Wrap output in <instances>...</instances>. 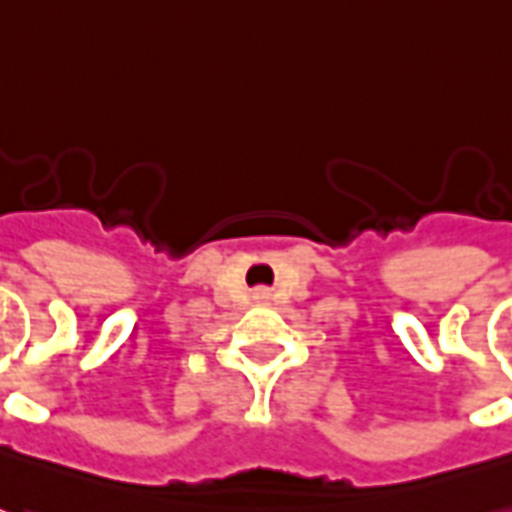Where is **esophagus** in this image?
Returning <instances> with one entry per match:
<instances>
[{
	"label": "esophagus",
	"mask_w": 512,
	"mask_h": 512,
	"mask_svg": "<svg viewBox=\"0 0 512 512\" xmlns=\"http://www.w3.org/2000/svg\"><path fill=\"white\" fill-rule=\"evenodd\" d=\"M255 299L257 302H268V299H271V291H268V288H255Z\"/></svg>",
	"instance_id": "esophagus-1"
}]
</instances>
